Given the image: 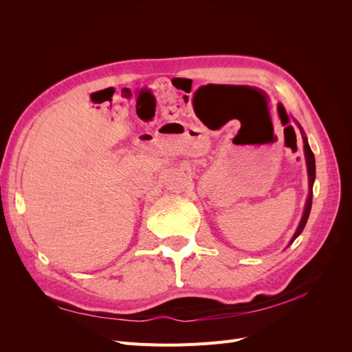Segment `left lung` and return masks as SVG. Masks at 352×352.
I'll return each instance as SVG.
<instances>
[{"instance_id":"1","label":"left lung","mask_w":352,"mask_h":352,"mask_svg":"<svg viewBox=\"0 0 352 352\" xmlns=\"http://www.w3.org/2000/svg\"><path fill=\"white\" fill-rule=\"evenodd\" d=\"M298 124V127H300L301 131V136H302V142H304V155H305V164H307V173H308V198L305 201V207H304V212H302V217H301V221L300 225H298L294 236L291 238L289 241V245L301 235V232L304 230L305 228V223L308 220V216H310V211H311V204H313V185H314V179H316V160H314V154L311 151L310 145H308V141H307V136L302 131V127L300 126V123L295 122ZM287 245V247H289Z\"/></svg>"}]
</instances>
